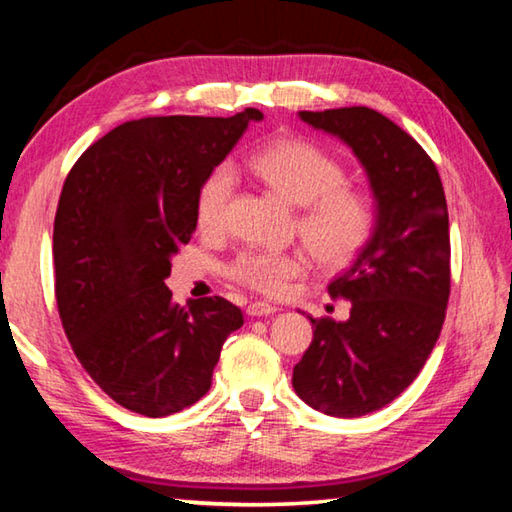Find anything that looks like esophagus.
Wrapping results in <instances>:
<instances>
[{"label":"esophagus","mask_w":512,"mask_h":512,"mask_svg":"<svg viewBox=\"0 0 512 512\" xmlns=\"http://www.w3.org/2000/svg\"><path fill=\"white\" fill-rule=\"evenodd\" d=\"M275 311L277 309L273 305H268V302H253V305H248L246 314L257 318V316H271V314H275Z\"/></svg>","instance_id":"esophagus-1"}]
</instances>
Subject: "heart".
I'll use <instances>...</instances> for the list:
<instances>
[{
  "instance_id": "b5f03b06",
  "label": "heart",
  "mask_w": 512,
  "mask_h": 512,
  "mask_svg": "<svg viewBox=\"0 0 512 512\" xmlns=\"http://www.w3.org/2000/svg\"><path fill=\"white\" fill-rule=\"evenodd\" d=\"M250 167L273 192L300 207L298 232L320 264L343 266L357 257L377 225V207L366 189L345 183L348 171L332 153L307 140H277L257 151ZM237 176L223 162L203 178L196 192V221L219 232L235 196ZM309 271L302 250H244L225 268L241 287L280 296Z\"/></svg>"
}]
</instances>
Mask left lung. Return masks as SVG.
<instances>
[{
  "mask_svg": "<svg viewBox=\"0 0 512 512\" xmlns=\"http://www.w3.org/2000/svg\"><path fill=\"white\" fill-rule=\"evenodd\" d=\"M300 119L350 146L377 203L366 248L327 287L352 302L350 318H311L314 339L293 368L311 409L359 418L411 386L443 329L452 282L445 189L422 146L377 110H302Z\"/></svg>",
  "mask_w": 512,
  "mask_h": 512,
  "instance_id": "8db88e82",
  "label": "left lung"
}]
</instances>
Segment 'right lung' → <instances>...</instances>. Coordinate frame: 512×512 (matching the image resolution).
Instances as JSON below:
<instances>
[{"label": "right lung", "mask_w": 512, "mask_h": 512, "mask_svg": "<svg viewBox=\"0 0 512 512\" xmlns=\"http://www.w3.org/2000/svg\"><path fill=\"white\" fill-rule=\"evenodd\" d=\"M255 108L144 117L112 128L67 173L54 221L56 302L76 359L117 404L164 418L210 391L228 336L225 298L171 302V257L196 230V192Z\"/></svg>", "instance_id": "obj_1"}]
</instances>
